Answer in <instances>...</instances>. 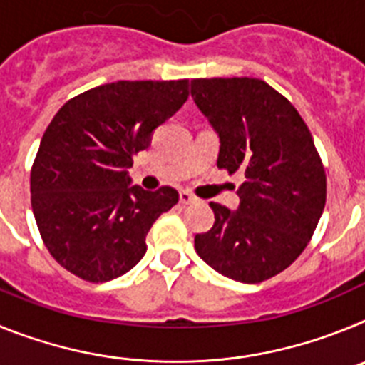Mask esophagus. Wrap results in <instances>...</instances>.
Instances as JSON below:
<instances>
[{
  "label": "esophagus",
  "instance_id": "esophagus-1",
  "mask_svg": "<svg viewBox=\"0 0 365 365\" xmlns=\"http://www.w3.org/2000/svg\"><path fill=\"white\" fill-rule=\"evenodd\" d=\"M179 201L182 202V205H192V202H195V201H197V199L193 197V195L190 192H185V190H182V192L179 193Z\"/></svg>",
  "mask_w": 365,
  "mask_h": 365
}]
</instances>
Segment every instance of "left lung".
<instances>
[{
    "label": "left lung",
    "mask_w": 365,
    "mask_h": 365,
    "mask_svg": "<svg viewBox=\"0 0 365 365\" xmlns=\"http://www.w3.org/2000/svg\"><path fill=\"white\" fill-rule=\"evenodd\" d=\"M192 98L219 137L217 166L240 172V206L210 202L214 227L195 250L215 272L259 283L294 263L325 206V172L294 106L257 78L192 80Z\"/></svg>",
    "instance_id": "left-lung-1"
}]
</instances>
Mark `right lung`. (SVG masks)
Listing matches in <instances>:
<instances>
[{
	"label": "right lung",
	"mask_w": 365,
	"mask_h": 365,
	"mask_svg": "<svg viewBox=\"0 0 365 365\" xmlns=\"http://www.w3.org/2000/svg\"><path fill=\"white\" fill-rule=\"evenodd\" d=\"M188 100V80H118L74 96L45 130L31 172L38 230L54 259L86 282L133 269L177 190L131 185L133 155Z\"/></svg>",
	"instance_id": "right-lung-1"
}]
</instances>
